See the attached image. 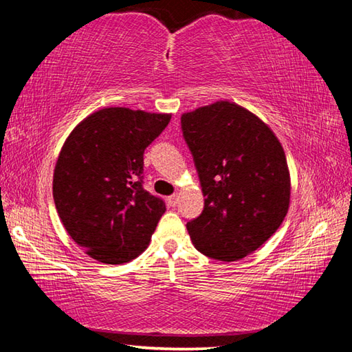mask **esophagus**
I'll return each mask as SVG.
<instances>
[{
  "mask_svg": "<svg viewBox=\"0 0 352 352\" xmlns=\"http://www.w3.org/2000/svg\"><path fill=\"white\" fill-rule=\"evenodd\" d=\"M178 204V195L174 194V195H169L168 197V205L169 206H175Z\"/></svg>",
  "mask_w": 352,
  "mask_h": 352,
  "instance_id": "obj_1",
  "label": "esophagus"
}]
</instances>
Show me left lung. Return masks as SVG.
I'll use <instances>...</instances> for the list:
<instances>
[{
    "label": "left lung",
    "mask_w": 352,
    "mask_h": 352,
    "mask_svg": "<svg viewBox=\"0 0 352 352\" xmlns=\"http://www.w3.org/2000/svg\"><path fill=\"white\" fill-rule=\"evenodd\" d=\"M184 141L199 172L205 206L186 223L194 247L233 262L269 241L290 205V174L273 130L230 100L182 115Z\"/></svg>",
    "instance_id": "obj_1"
}]
</instances>
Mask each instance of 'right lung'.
<instances>
[{"label":"right lung","instance_id":"add662e5","mask_svg":"<svg viewBox=\"0 0 352 352\" xmlns=\"http://www.w3.org/2000/svg\"><path fill=\"white\" fill-rule=\"evenodd\" d=\"M169 121V113L109 107L65 141L52 195L67 233L90 258L124 264L147 248L166 205L142 188L144 151Z\"/></svg>","mask_w":352,"mask_h":352}]
</instances>
